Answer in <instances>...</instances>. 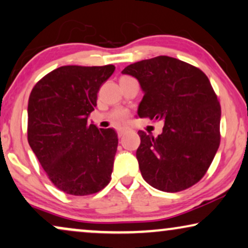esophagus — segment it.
Masks as SVG:
<instances>
[{
    "instance_id": "1",
    "label": "esophagus",
    "mask_w": 248,
    "mask_h": 248,
    "mask_svg": "<svg viewBox=\"0 0 248 248\" xmlns=\"http://www.w3.org/2000/svg\"><path fill=\"white\" fill-rule=\"evenodd\" d=\"M126 132H128V128H121V130L117 131V135L120 138H122L125 133H126Z\"/></svg>"
}]
</instances>
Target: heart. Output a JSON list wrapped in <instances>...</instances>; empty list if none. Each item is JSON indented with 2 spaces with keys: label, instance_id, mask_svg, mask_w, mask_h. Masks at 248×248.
I'll use <instances>...</instances> for the list:
<instances>
[{
  "label": "heart",
  "instance_id": "obj_1",
  "mask_svg": "<svg viewBox=\"0 0 248 248\" xmlns=\"http://www.w3.org/2000/svg\"><path fill=\"white\" fill-rule=\"evenodd\" d=\"M130 116V110L125 109V108H116L111 113V120H113L114 124L121 125L126 122V120Z\"/></svg>",
  "mask_w": 248,
  "mask_h": 248
}]
</instances>
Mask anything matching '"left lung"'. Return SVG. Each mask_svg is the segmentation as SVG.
I'll return each instance as SVG.
<instances>
[{"instance_id": "8db88e82", "label": "left lung", "mask_w": 248, "mask_h": 248, "mask_svg": "<svg viewBox=\"0 0 248 248\" xmlns=\"http://www.w3.org/2000/svg\"><path fill=\"white\" fill-rule=\"evenodd\" d=\"M122 73L137 78L143 90L141 118L164 121L158 137L139 131L142 177L162 192H179L205 175L220 144L221 107L199 67L169 56L143 60Z\"/></svg>"}]
</instances>
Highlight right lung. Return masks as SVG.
<instances>
[{"mask_svg": "<svg viewBox=\"0 0 248 248\" xmlns=\"http://www.w3.org/2000/svg\"><path fill=\"white\" fill-rule=\"evenodd\" d=\"M115 66L66 65L46 74L28 101V142L49 181L71 195H90L111 179L118 139L88 123Z\"/></svg>", "mask_w": 248, "mask_h": 248, "instance_id": "right-lung-1", "label": "right lung"}]
</instances>
